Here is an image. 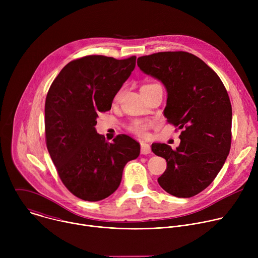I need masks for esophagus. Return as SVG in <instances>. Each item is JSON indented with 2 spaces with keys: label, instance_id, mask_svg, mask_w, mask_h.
Segmentation results:
<instances>
[{
  "label": "esophagus",
  "instance_id": "obj_1",
  "mask_svg": "<svg viewBox=\"0 0 258 258\" xmlns=\"http://www.w3.org/2000/svg\"><path fill=\"white\" fill-rule=\"evenodd\" d=\"M141 153L143 155H147L151 153V147L147 143H141Z\"/></svg>",
  "mask_w": 258,
  "mask_h": 258
}]
</instances>
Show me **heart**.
Returning a JSON list of instances; mask_svg holds the SVG:
<instances>
[{
    "mask_svg": "<svg viewBox=\"0 0 258 258\" xmlns=\"http://www.w3.org/2000/svg\"><path fill=\"white\" fill-rule=\"evenodd\" d=\"M121 93H122L121 90L117 92V94L114 97V102H118L119 101V99L121 97ZM150 126H151L150 122L142 121V120H135V121H133L130 124L128 128H130L131 132L137 134L140 137H147V136H148V130H149Z\"/></svg>",
    "mask_w": 258,
    "mask_h": 258,
    "instance_id": "obj_1",
    "label": "heart"
}]
</instances>
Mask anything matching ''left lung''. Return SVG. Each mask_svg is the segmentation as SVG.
<instances>
[{
	"instance_id": "8db88e82",
	"label": "left lung",
	"mask_w": 258,
	"mask_h": 258,
	"mask_svg": "<svg viewBox=\"0 0 258 258\" xmlns=\"http://www.w3.org/2000/svg\"><path fill=\"white\" fill-rule=\"evenodd\" d=\"M140 69L167 91L164 116L182 132L175 150L152 144L167 166L158 177L172 196L190 198L206 189L226 162L232 141V105L216 73L188 52H159L138 58Z\"/></svg>"
}]
</instances>
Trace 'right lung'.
<instances>
[{
	"mask_svg": "<svg viewBox=\"0 0 258 258\" xmlns=\"http://www.w3.org/2000/svg\"><path fill=\"white\" fill-rule=\"evenodd\" d=\"M136 59L90 55L73 60L63 67L47 94L48 151L64 186L85 201H100L113 194L125 164L140 155V144L131 137L118 135L108 143L95 128L98 113L111 109Z\"/></svg>",
	"mask_w": 258,
	"mask_h": 258,
	"instance_id": "right-lung-1",
	"label": "right lung"
}]
</instances>
